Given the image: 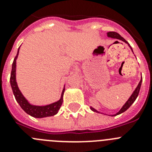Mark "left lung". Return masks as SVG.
<instances>
[{
  "instance_id": "left-lung-1",
  "label": "left lung",
  "mask_w": 152,
  "mask_h": 152,
  "mask_svg": "<svg viewBox=\"0 0 152 152\" xmlns=\"http://www.w3.org/2000/svg\"><path fill=\"white\" fill-rule=\"evenodd\" d=\"M107 36H108V37H110V38H113V39H116L122 40V41H123L124 42H126V43L128 44L129 46L130 47V49H131L132 51V47L130 46L129 44L128 43V42L126 41V40L123 37H122V36H120L119 33H116V32H108V33H107ZM132 52H133V51H132ZM142 78H141L140 81H139V84H138V86H137V88H135V90L134 91V92L132 93V94L131 95V96L129 98V100L126 101V103H125L124 105L123 106V107L120 109V110H119L117 113L115 114V115H113L112 116H116V115L121 114L122 113H123V112H125L126 110H128V109L130 107V106H131L132 104L134 103V102H135V100H136L137 96H138V95H139V91H140L141 85H142ZM91 110L92 111H94V112L99 113L97 110H96L95 109H94L93 107H91Z\"/></svg>"
}]
</instances>
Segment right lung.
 Listing matches in <instances>:
<instances>
[{
  "label": "right lung",
  "instance_id": "add662e5",
  "mask_svg": "<svg viewBox=\"0 0 152 152\" xmlns=\"http://www.w3.org/2000/svg\"><path fill=\"white\" fill-rule=\"evenodd\" d=\"M19 49L17 52V54L15 58L13 60V62L12 64V70L11 74H10V85H11L12 91H13V95L15 96L16 100L19 103V105L20 106L21 108L27 114L30 115L31 116L35 118H43L47 117V116H54L58 112L60 107L63 102V94L64 92V88L63 89L62 93H61V99L58 100L57 102H55L53 103H51L49 105L46 106H34L32 105L27 101L26 98L24 97L22 93L20 92L17 86V80H16V60L18 57Z\"/></svg>",
  "mask_w": 152,
  "mask_h": 152
}]
</instances>
